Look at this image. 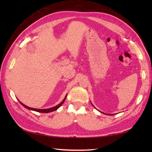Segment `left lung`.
Listing matches in <instances>:
<instances>
[{
  "label": "left lung",
  "instance_id": "8db88e82",
  "mask_svg": "<svg viewBox=\"0 0 152 152\" xmlns=\"http://www.w3.org/2000/svg\"><path fill=\"white\" fill-rule=\"evenodd\" d=\"M107 115H109V114H107ZM113 115V114H112Z\"/></svg>",
  "mask_w": 152,
  "mask_h": 152
}]
</instances>
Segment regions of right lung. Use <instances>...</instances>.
<instances>
[{
	"label": "right lung",
	"mask_w": 152,
	"mask_h": 152,
	"mask_svg": "<svg viewBox=\"0 0 152 152\" xmlns=\"http://www.w3.org/2000/svg\"><path fill=\"white\" fill-rule=\"evenodd\" d=\"M66 98V95L65 96V97H64V99L63 100L62 102H61V103H59V104L56 106H54V107H53V108H48V109H37V108H33L28 107V106L23 104V103H21L20 101H19V100H18V101H19V102L21 103L22 106H23L25 108H27V109H28V110H34V111H36V112H41V113H49V112H53V111H55V110H57L58 108H59L60 107V106L63 104V102H64V101H65Z\"/></svg>",
	"instance_id": "add662e5"
}]
</instances>
